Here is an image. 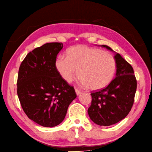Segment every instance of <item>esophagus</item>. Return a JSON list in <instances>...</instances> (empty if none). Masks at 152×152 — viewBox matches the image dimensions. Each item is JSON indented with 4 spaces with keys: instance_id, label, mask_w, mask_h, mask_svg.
I'll return each instance as SVG.
<instances>
[{
    "instance_id": "esophagus-1",
    "label": "esophagus",
    "mask_w": 152,
    "mask_h": 152,
    "mask_svg": "<svg viewBox=\"0 0 152 152\" xmlns=\"http://www.w3.org/2000/svg\"><path fill=\"white\" fill-rule=\"evenodd\" d=\"M75 92L77 95H79L80 94H82V91L79 90L78 88H75Z\"/></svg>"
}]
</instances>
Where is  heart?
Returning a JSON list of instances; mask_svg holds the SVG:
<instances>
[{"instance_id": "heart-1", "label": "heart", "mask_w": 152, "mask_h": 152, "mask_svg": "<svg viewBox=\"0 0 152 152\" xmlns=\"http://www.w3.org/2000/svg\"><path fill=\"white\" fill-rule=\"evenodd\" d=\"M58 73L66 82H72L76 75L90 90H101L112 81L116 69L112 55L98 48L84 45L70 47L66 58L60 55L55 61Z\"/></svg>"}]
</instances>
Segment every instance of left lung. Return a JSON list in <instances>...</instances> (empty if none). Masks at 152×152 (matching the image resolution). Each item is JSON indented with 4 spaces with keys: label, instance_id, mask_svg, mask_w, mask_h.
I'll return each mask as SVG.
<instances>
[{
    "label": "left lung",
    "instance_id": "1",
    "mask_svg": "<svg viewBox=\"0 0 152 152\" xmlns=\"http://www.w3.org/2000/svg\"><path fill=\"white\" fill-rule=\"evenodd\" d=\"M110 51L113 50L106 45ZM116 76L108 86L91 92V104L88 110L91 120L100 126L117 123L128 115L134 104L137 80L134 69L119 53L115 52Z\"/></svg>",
    "mask_w": 152,
    "mask_h": 152
}]
</instances>
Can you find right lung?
<instances>
[{
	"label": "right lung",
	"instance_id": "add662e5",
	"mask_svg": "<svg viewBox=\"0 0 152 152\" xmlns=\"http://www.w3.org/2000/svg\"><path fill=\"white\" fill-rule=\"evenodd\" d=\"M62 42L44 44L30 51L22 62L17 95L29 119L44 127H54L64 119L69 105L77 97L75 89L55 66Z\"/></svg>",
	"mask_w": 152,
	"mask_h": 152
}]
</instances>
